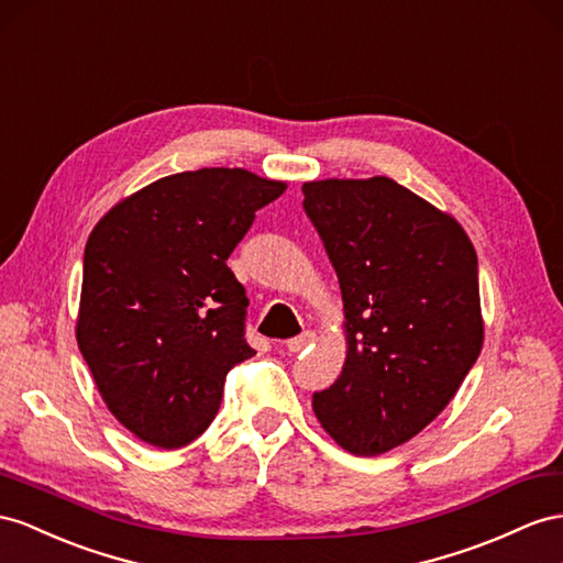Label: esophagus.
<instances>
[{
	"label": "esophagus",
	"instance_id": "obj_1",
	"mask_svg": "<svg viewBox=\"0 0 563 563\" xmlns=\"http://www.w3.org/2000/svg\"><path fill=\"white\" fill-rule=\"evenodd\" d=\"M316 340H319V338H316L313 330H305V333H301V335L287 340V350H290L292 354H299V352H305L307 347H311Z\"/></svg>",
	"mask_w": 563,
	"mask_h": 563
}]
</instances>
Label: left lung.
<instances>
[{"label": "left lung", "mask_w": 563, "mask_h": 563, "mask_svg": "<svg viewBox=\"0 0 563 563\" xmlns=\"http://www.w3.org/2000/svg\"><path fill=\"white\" fill-rule=\"evenodd\" d=\"M340 280L347 356L313 395L342 450L378 456L450 405L483 350L478 256L466 230L385 176L301 185Z\"/></svg>", "instance_id": "8db88e82"}]
</instances>
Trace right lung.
<instances>
[{
	"label": "right lung",
	"instance_id": "1",
	"mask_svg": "<svg viewBox=\"0 0 563 563\" xmlns=\"http://www.w3.org/2000/svg\"><path fill=\"white\" fill-rule=\"evenodd\" d=\"M287 190L244 168H199L123 197L85 244L76 340L107 409L178 450L209 428L244 342L250 299L228 268L254 213Z\"/></svg>",
	"mask_w": 563,
	"mask_h": 563
}]
</instances>
